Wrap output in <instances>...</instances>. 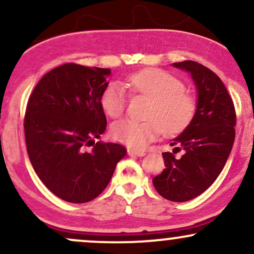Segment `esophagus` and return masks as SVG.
<instances>
[{
	"label": "esophagus",
	"mask_w": 254,
	"mask_h": 254,
	"mask_svg": "<svg viewBox=\"0 0 254 254\" xmlns=\"http://www.w3.org/2000/svg\"><path fill=\"white\" fill-rule=\"evenodd\" d=\"M127 154H129L130 156H144L145 151L137 149H127Z\"/></svg>",
	"instance_id": "esophagus-1"
}]
</instances>
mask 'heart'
Instances as JSON below:
<instances>
[{"instance_id": "heart-1", "label": "heart", "mask_w": 254, "mask_h": 254, "mask_svg": "<svg viewBox=\"0 0 254 254\" xmlns=\"http://www.w3.org/2000/svg\"><path fill=\"white\" fill-rule=\"evenodd\" d=\"M125 87L150 99L143 122L122 119L111 127V136L130 148L142 149L164 131L180 132L191 123L196 113V100L184 90L179 78L159 69H144L127 77ZM127 95L122 84L111 82L100 97L104 112L117 118L124 112Z\"/></svg>"}]
</instances>
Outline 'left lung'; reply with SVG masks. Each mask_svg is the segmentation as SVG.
<instances>
[{
	"label": "left lung",
	"mask_w": 254,
	"mask_h": 254,
	"mask_svg": "<svg viewBox=\"0 0 254 254\" xmlns=\"http://www.w3.org/2000/svg\"><path fill=\"white\" fill-rule=\"evenodd\" d=\"M172 65L190 74L196 87V113L179 136L171 139L173 153H162L166 168L153 178L155 190L172 202H186L203 193L223 170L235 138L234 104L221 78L193 61ZM182 149V158L174 154Z\"/></svg>",
	"instance_id": "left-lung-1"
}]
</instances>
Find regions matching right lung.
<instances>
[{
    "mask_svg": "<svg viewBox=\"0 0 254 254\" xmlns=\"http://www.w3.org/2000/svg\"><path fill=\"white\" fill-rule=\"evenodd\" d=\"M109 76L107 68L63 64L44 75L28 99V157L44 185L66 202L97 198L127 154L121 144L95 143L106 130L100 97Z\"/></svg>",
    "mask_w": 254,
    "mask_h": 254,
    "instance_id": "1",
    "label": "right lung"
}]
</instances>
